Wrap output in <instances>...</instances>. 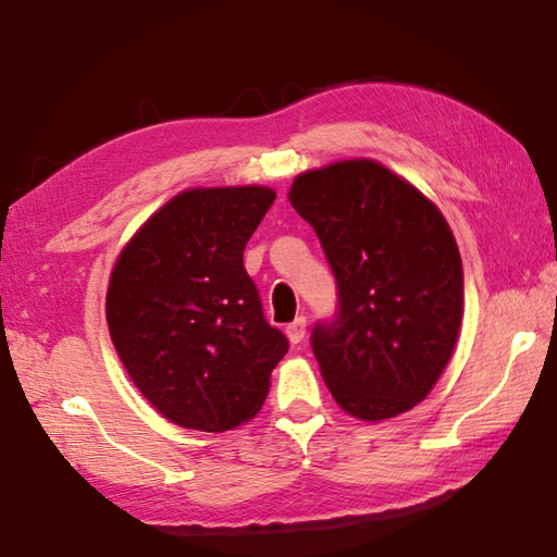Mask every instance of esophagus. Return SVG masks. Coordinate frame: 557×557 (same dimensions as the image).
<instances>
[{
    "instance_id": "34e87169",
    "label": "esophagus",
    "mask_w": 557,
    "mask_h": 557,
    "mask_svg": "<svg viewBox=\"0 0 557 557\" xmlns=\"http://www.w3.org/2000/svg\"><path fill=\"white\" fill-rule=\"evenodd\" d=\"M285 333H287L289 343H299L301 338L307 336V319H305V317H299V319H295L292 323H287Z\"/></svg>"
}]
</instances>
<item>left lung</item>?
Listing matches in <instances>:
<instances>
[{"label":"left lung","instance_id":"8db88e82","mask_svg":"<svg viewBox=\"0 0 557 557\" xmlns=\"http://www.w3.org/2000/svg\"><path fill=\"white\" fill-rule=\"evenodd\" d=\"M289 201L317 231L338 285L336 319L311 333L333 399L362 421L413 409L460 333L462 262L448 221L370 158L297 175Z\"/></svg>","mask_w":557,"mask_h":557}]
</instances>
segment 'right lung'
Listing matches in <instances>:
<instances>
[{"instance_id":"add662e5","label":"right lung","mask_w":557,"mask_h":557,"mask_svg":"<svg viewBox=\"0 0 557 557\" xmlns=\"http://www.w3.org/2000/svg\"><path fill=\"white\" fill-rule=\"evenodd\" d=\"M275 189L195 187L160 207L119 252L107 289L111 341L138 392L182 429L250 421L285 358L244 250Z\"/></svg>"}]
</instances>
